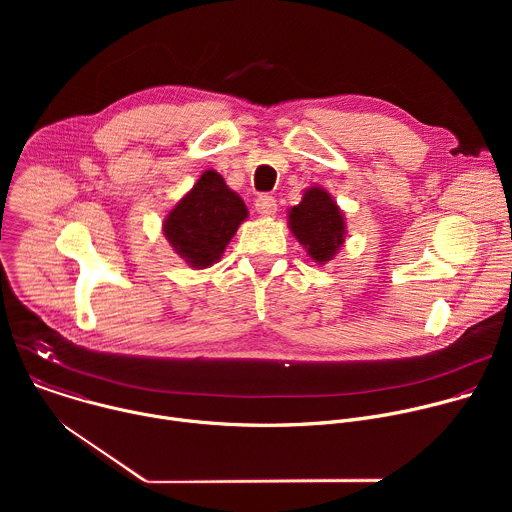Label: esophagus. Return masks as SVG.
Here are the masks:
<instances>
[{"mask_svg":"<svg viewBox=\"0 0 512 512\" xmlns=\"http://www.w3.org/2000/svg\"><path fill=\"white\" fill-rule=\"evenodd\" d=\"M255 210L261 214V216H271L275 214L277 210V200L269 194H261L257 200H255Z\"/></svg>","mask_w":512,"mask_h":512,"instance_id":"1","label":"esophagus"}]
</instances>
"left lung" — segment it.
<instances>
[{
  "instance_id": "8db88e82",
  "label": "left lung",
  "mask_w": 512,
  "mask_h": 512,
  "mask_svg": "<svg viewBox=\"0 0 512 512\" xmlns=\"http://www.w3.org/2000/svg\"><path fill=\"white\" fill-rule=\"evenodd\" d=\"M287 225L308 255L320 265L330 261L346 239L344 214L334 198L320 186L308 188L302 202L289 208Z\"/></svg>"
}]
</instances>
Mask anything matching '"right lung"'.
<instances>
[{
	"label": "right lung",
	"instance_id": "right-lung-1",
	"mask_svg": "<svg viewBox=\"0 0 512 512\" xmlns=\"http://www.w3.org/2000/svg\"><path fill=\"white\" fill-rule=\"evenodd\" d=\"M247 216L243 198L227 186L221 174L206 170L168 212L164 237L190 267L204 269L221 259Z\"/></svg>",
	"mask_w": 512,
	"mask_h": 512
}]
</instances>
